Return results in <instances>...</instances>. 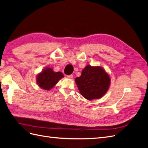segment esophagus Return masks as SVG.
I'll use <instances>...</instances> for the list:
<instances>
[{
	"label": "esophagus",
	"mask_w": 148,
	"mask_h": 148,
	"mask_svg": "<svg viewBox=\"0 0 148 148\" xmlns=\"http://www.w3.org/2000/svg\"><path fill=\"white\" fill-rule=\"evenodd\" d=\"M66 77H67V78H69L70 79H72L73 77V75H67Z\"/></svg>",
	"instance_id": "obj_1"
}]
</instances>
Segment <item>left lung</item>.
Segmentation results:
<instances>
[{
	"label": "left lung",
	"instance_id": "obj_1",
	"mask_svg": "<svg viewBox=\"0 0 148 148\" xmlns=\"http://www.w3.org/2000/svg\"><path fill=\"white\" fill-rule=\"evenodd\" d=\"M79 92L88 100L99 99L108 90L110 83L109 75L100 66L87 65L80 77L75 78Z\"/></svg>",
	"mask_w": 148,
	"mask_h": 148
}]
</instances>
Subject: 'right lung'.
Here are the masks:
<instances>
[{
	"label": "right lung",
	"mask_w": 148,
	"mask_h": 148,
	"mask_svg": "<svg viewBox=\"0 0 148 148\" xmlns=\"http://www.w3.org/2000/svg\"><path fill=\"white\" fill-rule=\"evenodd\" d=\"M64 75L62 72H54L52 69L46 68L37 76V83L42 89L49 90L56 85Z\"/></svg>",
	"instance_id": "obj_1"
}]
</instances>
